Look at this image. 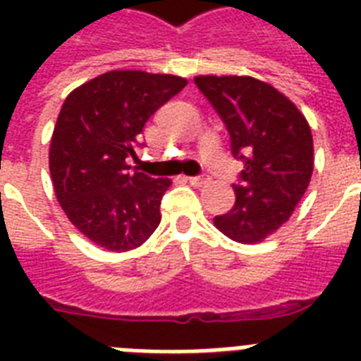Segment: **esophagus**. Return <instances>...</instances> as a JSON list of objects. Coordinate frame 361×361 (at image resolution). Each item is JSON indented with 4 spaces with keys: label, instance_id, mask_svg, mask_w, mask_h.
Masks as SVG:
<instances>
[{
    "label": "esophagus",
    "instance_id": "34e87169",
    "mask_svg": "<svg viewBox=\"0 0 361 361\" xmlns=\"http://www.w3.org/2000/svg\"><path fill=\"white\" fill-rule=\"evenodd\" d=\"M208 176H191V178H187V181L191 183L192 187H202L208 183Z\"/></svg>",
    "mask_w": 361,
    "mask_h": 361
}]
</instances>
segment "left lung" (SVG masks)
Returning a JSON list of instances; mask_svg holds the SVG:
<instances>
[{
    "instance_id": "1",
    "label": "left lung",
    "mask_w": 361,
    "mask_h": 361,
    "mask_svg": "<svg viewBox=\"0 0 361 361\" xmlns=\"http://www.w3.org/2000/svg\"><path fill=\"white\" fill-rule=\"evenodd\" d=\"M198 90L225 121L234 157L245 161L236 202L214 225L238 243L255 245L294 214L313 176V135L296 104L252 76L200 75Z\"/></svg>"
}]
</instances>
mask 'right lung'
<instances>
[{"mask_svg":"<svg viewBox=\"0 0 361 361\" xmlns=\"http://www.w3.org/2000/svg\"><path fill=\"white\" fill-rule=\"evenodd\" d=\"M185 86L176 75L109 71L65 99L50 138V178L67 219L95 245L130 251L161 223L172 181L129 172L127 157L149 116Z\"/></svg>","mask_w":361,"mask_h":361,"instance_id":"right-lung-1","label":"right lung"}]
</instances>
